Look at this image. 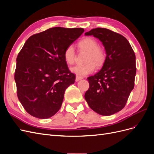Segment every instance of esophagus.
<instances>
[{"label":"esophagus","mask_w":154,"mask_h":154,"mask_svg":"<svg viewBox=\"0 0 154 154\" xmlns=\"http://www.w3.org/2000/svg\"><path fill=\"white\" fill-rule=\"evenodd\" d=\"M83 79V77H81V76H76V82H78V81H80V80H82Z\"/></svg>","instance_id":"34e87169"}]
</instances>
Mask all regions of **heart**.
Masks as SVG:
<instances>
[{"mask_svg":"<svg viewBox=\"0 0 154 154\" xmlns=\"http://www.w3.org/2000/svg\"><path fill=\"white\" fill-rule=\"evenodd\" d=\"M80 49L88 53L85 65H77L71 68V71L78 76H86L94 72L96 65L100 66L103 64L105 58V53L103 49L98 46L97 42L93 38L87 37L80 40L78 44ZM75 51L72 45L66 48L63 52L65 61L68 64L72 65L75 61Z\"/></svg>","mask_w":154,"mask_h":154,"instance_id":"heart-1","label":"heart"}]
</instances>
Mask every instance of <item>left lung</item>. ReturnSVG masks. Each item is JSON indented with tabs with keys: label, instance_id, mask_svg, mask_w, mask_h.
Listing matches in <instances>:
<instances>
[{
	"label": "left lung",
	"instance_id": "obj_1",
	"mask_svg": "<svg viewBox=\"0 0 154 154\" xmlns=\"http://www.w3.org/2000/svg\"><path fill=\"white\" fill-rule=\"evenodd\" d=\"M85 35L99 39L106 52L101 69L87 78L89 88L85 94V100L96 113L114 114L124 108L134 88L136 56L127 38L117 32L98 27Z\"/></svg>",
	"mask_w": 154,
	"mask_h": 154
}]
</instances>
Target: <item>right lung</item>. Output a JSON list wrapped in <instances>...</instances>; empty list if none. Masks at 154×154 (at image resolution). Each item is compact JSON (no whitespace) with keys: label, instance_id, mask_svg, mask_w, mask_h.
<instances>
[{"label":"right lung","instance_id":"obj_1","mask_svg":"<svg viewBox=\"0 0 154 154\" xmlns=\"http://www.w3.org/2000/svg\"><path fill=\"white\" fill-rule=\"evenodd\" d=\"M83 32V28L52 27L30 36L18 53L15 72L17 96L33 117L47 119L60 110L65 91L76 78L63 52Z\"/></svg>","mask_w":154,"mask_h":154}]
</instances>
